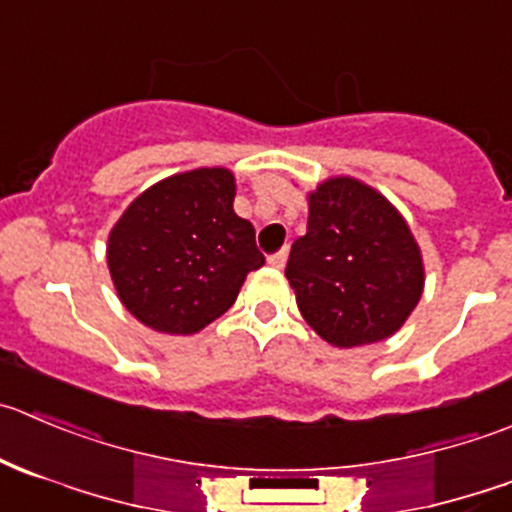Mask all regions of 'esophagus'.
Masks as SVG:
<instances>
[{"mask_svg": "<svg viewBox=\"0 0 512 512\" xmlns=\"http://www.w3.org/2000/svg\"><path fill=\"white\" fill-rule=\"evenodd\" d=\"M285 262H287V250H280V252H275V255L267 257V265L275 267V270H282V267H285Z\"/></svg>", "mask_w": 512, "mask_h": 512, "instance_id": "1", "label": "esophagus"}]
</instances>
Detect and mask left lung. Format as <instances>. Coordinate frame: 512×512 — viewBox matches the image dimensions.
Instances as JSON below:
<instances>
[{
    "instance_id": "left-lung-1",
    "label": "left lung",
    "mask_w": 512,
    "mask_h": 512,
    "mask_svg": "<svg viewBox=\"0 0 512 512\" xmlns=\"http://www.w3.org/2000/svg\"><path fill=\"white\" fill-rule=\"evenodd\" d=\"M307 325L335 347L388 340L418 307L425 265L398 207L355 177L307 192V232L285 270Z\"/></svg>"
}]
</instances>
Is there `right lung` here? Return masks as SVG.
Listing matches in <instances>:
<instances>
[{
    "label": "right lung",
    "mask_w": 512,
    "mask_h": 512,
    "mask_svg": "<svg viewBox=\"0 0 512 512\" xmlns=\"http://www.w3.org/2000/svg\"><path fill=\"white\" fill-rule=\"evenodd\" d=\"M227 167L177 172L130 202L107 240V267L122 305L165 335H195L235 305L265 265L255 227L235 212Z\"/></svg>",
    "instance_id": "right-lung-1"
}]
</instances>
